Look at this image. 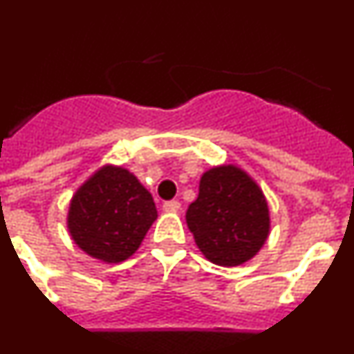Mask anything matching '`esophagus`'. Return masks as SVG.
<instances>
[{
	"instance_id": "obj_1",
	"label": "esophagus",
	"mask_w": 354,
	"mask_h": 354,
	"mask_svg": "<svg viewBox=\"0 0 354 354\" xmlns=\"http://www.w3.org/2000/svg\"><path fill=\"white\" fill-rule=\"evenodd\" d=\"M162 209L167 212H179L180 211V202L177 200H170V202H165L162 204Z\"/></svg>"
}]
</instances>
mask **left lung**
I'll return each instance as SVG.
<instances>
[{
  "label": "left lung",
  "instance_id": "1",
  "mask_svg": "<svg viewBox=\"0 0 354 354\" xmlns=\"http://www.w3.org/2000/svg\"><path fill=\"white\" fill-rule=\"evenodd\" d=\"M186 223L207 261L236 268L252 261L271 232V212L262 187L237 165H220L202 174L198 196L186 211Z\"/></svg>",
  "mask_w": 354,
  "mask_h": 354
}]
</instances>
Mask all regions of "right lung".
I'll use <instances>...</instances> for the list:
<instances>
[{
	"label": "right lung",
	"instance_id": "1",
	"mask_svg": "<svg viewBox=\"0 0 354 354\" xmlns=\"http://www.w3.org/2000/svg\"><path fill=\"white\" fill-rule=\"evenodd\" d=\"M156 220L154 198L138 177L124 167L104 165L72 195L67 230L86 255L120 264L136 253Z\"/></svg>",
	"mask_w": 354,
	"mask_h": 354
}]
</instances>
